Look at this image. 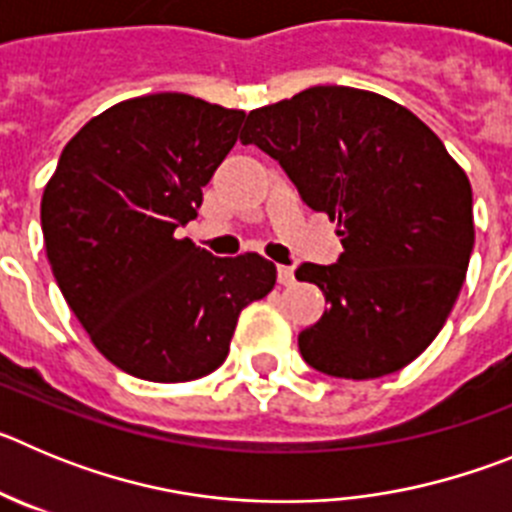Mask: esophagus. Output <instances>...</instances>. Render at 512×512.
I'll return each mask as SVG.
<instances>
[{
    "instance_id": "34e87169",
    "label": "esophagus",
    "mask_w": 512,
    "mask_h": 512,
    "mask_svg": "<svg viewBox=\"0 0 512 512\" xmlns=\"http://www.w3.org/2000/svg\"><path fill=\"white\" fill-rule=\"evenodd\" d=\"M277 279L282 287H289V284H295V269L292 266H277Z\"/></svg>"
}]
</instances>
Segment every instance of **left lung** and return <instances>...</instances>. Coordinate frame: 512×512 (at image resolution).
<instances>
[{"mask_svg": "<svg viewBox=\"0 0 512 512\" xmlns=\"http://www.w3.org/2000/svg\"><path fill=\"white\" fill-rule=\"evenodd\" d=\"M241 143L269 153L310 210L338 223L336 264H302L328 310L297 338L312 369L377 379L418 359L454 307L474 248L472 187L402 104L310 87L248 112Z\"/></svg>", "mask_w": 512, "mask_h": 512, "instance_id": "1", "label": "left lung"}]
</instances>
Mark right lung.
<instances>
[{"instance_id":"obj_1","label":"right lung","mask_w":512,"mask_h":512,"mask_svg":"<svg viewBox=\"0 0 512 512\" xmlns=\"http://www.w3.org/2000/svg\"><path fill=\"white\" fill-rule=\"evenodd\" d=\"M243 117L179 92L125 99L66 143L45 187L53 277L99 354L133 377L215 372L243 307L277 282L259 253L220 259L174 235L197 217Z\"/></svg>"}]
</instances>
